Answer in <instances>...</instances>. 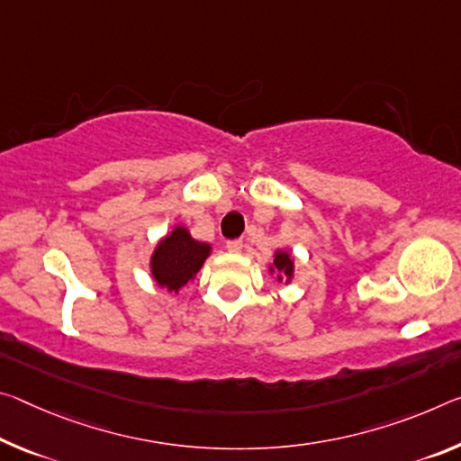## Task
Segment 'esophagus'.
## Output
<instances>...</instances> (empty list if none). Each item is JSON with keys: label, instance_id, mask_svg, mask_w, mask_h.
<instances>
[{"label": "esophagus", "instance_id": "esophagus-1", "mask_svg": "<svg viewBox=\"0 0 461 461\" xmlns=\"http://www.w3.org/2000/svg\"><path fill=\"white\" fill-rule=\"evenodd\" d=\"M225 248H228V252H233V254H238V252H242V248H244V242H242V240H231V242H228V244H225Z\"/></svg>", "mask_w": 461, "mask_h": 461}]
</instances>
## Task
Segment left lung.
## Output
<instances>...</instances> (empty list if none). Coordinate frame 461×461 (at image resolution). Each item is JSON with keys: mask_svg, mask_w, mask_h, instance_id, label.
<instances>
[{"mask_svg": "<svg viewBox=\"0 0 461 461\" xmlns=\"http://www.w3.org/2000/svg\"><path fill=\"white\" fill-rule=\"evenodd\" d=\"M268 275H273V279L276 283L289 285L291 281H294V276H295V258H294V254H291L289 250H283V248H279V250H275L273 262H270V265H268Z\"/></svg>", "mask_w": 461, "mask_h": 461, "instance_id": "8db88e82", "label": "left lung"}]
</instances>
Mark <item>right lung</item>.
<instances>
[{"label":"right lung","instance_id":"obj_1","mask_svg":"<svg viewBox=\"0 0 461 461\" xmlns=\"http://www.w3.org/2000/svg\"><path fill=\"white\" fill-rule=\"evenodd\" d=\"M211 252V244L194 240L191 230L178 223L162 240H158L149 257V273L156 285L167 294H180L182 287L194 281Z\"/></svg>","mask_w":461,"mask_h":461}]
</instances>
